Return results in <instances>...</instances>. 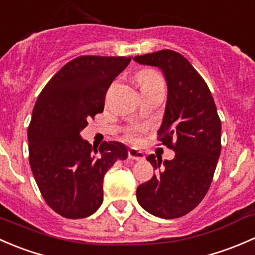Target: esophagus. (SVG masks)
I'll use <instances>...</instances> for the list:
<instances>
[{
	"mask_svg": "<svg viewBox=\"0 0 255 255\" xmlns=\"http://www.w3.org/2000/svg\"><path fill=\"white\" fill-rule=\"evenodd\" d=\"M128 157L130 159H133V161H142V159L145 158V154H143L141 151L131 148V149H128Z\"/></svg>",
	"mask_w": 255,
	"mask_h": 255,
	"instance_id": "esophagus-1",
	"label": "esophagus"
}]
</instances>
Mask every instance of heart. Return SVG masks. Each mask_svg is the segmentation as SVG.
<instances>
[{
  "label": "heart",
  "instance_id": "b5f03b06",
  "mask_svg": "<svg viewBox=\"0 0 255 255\" xmlns=\"http://www.w3.org/2000/svg\"><path fill=\"white\" fill-rule=\"evenodd\" d=\"M136 81H137L138 86H140L141 91H146V89L153 88L156 86L163 85V78L158 72L153 70H142L136 75ZM145 130V127H130L127 130V137L130 141H138V136L142 131Z\"/></svg>",
  "mask_w": 255,
  "mask_h": 255
}]
</instances>
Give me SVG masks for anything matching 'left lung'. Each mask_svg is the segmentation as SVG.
Returning <instances> with one entry per match:
<instances>
[{"label":"left lung","instance_id":"8db88e82","mask_svg":"<svg viewBox=\"0 0 255 255\" xmlns=\"http://www.w3.org/2000/svg\"><path fill=\"white\" fill-rule=\"evenodd\" d=\"M164 73L168 96L158 132L162 145L175 152L172 161H147L158 169L138 185L136 198L149 214L177 219L195 209L206 195L221 153V120L204 78L179 52L159 50L133 57Z\"/></svg>","mask_w":255,"mask_h":255}]
</instances>
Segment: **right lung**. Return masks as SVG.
Returning <instances> with one entry per match:
<instances>
[{
    "instance_id": "right-lung-1",
    "label": "right lung",
    "mask_w": 255,
    "mask_h": 255,
    "mask_svg": "<svg viewBox=\"0 0 255 255\" xmlns=\"http://www.w3.org/2000/svg\"><path fill=\"white\" fill-rule=\"evenodd\" d=\"M131 61L85 55L67 62L39 94L29 128V164L46 204L66 219H83L103 203V179L128 149L117 141L92 146L80 132L104 109L107 91Z\"/></svg>"
}]
</instances>
